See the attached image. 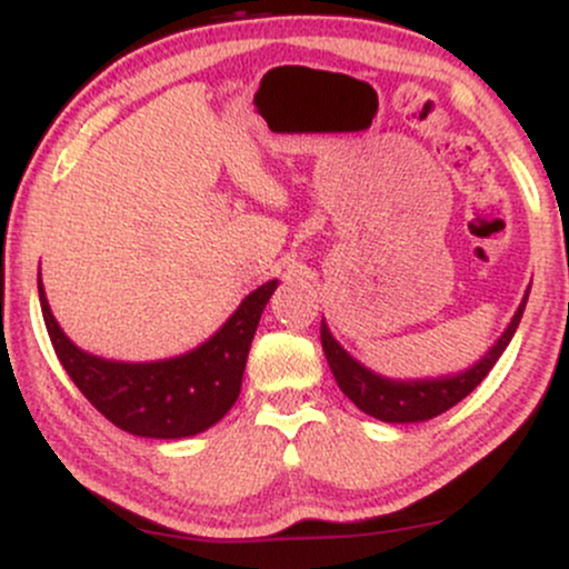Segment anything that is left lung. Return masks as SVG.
Segmentation results:
<instances>
[{"label": "left lung", "mask_w": 569, "mask_h": 569, "mask_svg": "<svg viewBox=\"0 0 569 569\" xmlns=\"http://www.w3.org/2000/svg\"><path fill=\"white\" fill-rule=\"evenodd\" d=\"M530 289L525 291V299L516 307L511 323L498 337V342L489 348L471 369L457 371V375L428 377V380H390V377L377 375L363 367L361 361L350 356L342 345L331 337L326 321L321 323V345L329 361L331 375L345 396L356 403L358 409L377 417L382 422H426L430 417H439L441 411L452 409L460 403L471 390L489 375V369L498 363L502 350L508 348L516 329H519L521 312H525Z\"/></svg>", "instance_id": "8db88e82"}]
</instances>
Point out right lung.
I'll use <instances>...</instances> for the list:
<instances>
[{
  "label": "right lung",
  "instance_id": "1",
  "mask_svg": "<svg viewBox=\"0 0 569 569\" xmlns=\"http://www.w3.org/2000/svg\"><path fill=\"white\" fill-rule=\"evenodd\" d=\"M37 286L50 342L80 393L128 433L143 439H187L217 426L238 401L251 339L278 280L248 293L217 335L194 350L143 363L109 361L77 348L50 310L42 278Z\"/></svg>",
  "mask_w": 569,
  "mask_h": 569
}]
</instances>
